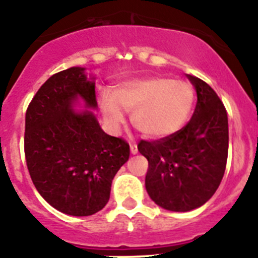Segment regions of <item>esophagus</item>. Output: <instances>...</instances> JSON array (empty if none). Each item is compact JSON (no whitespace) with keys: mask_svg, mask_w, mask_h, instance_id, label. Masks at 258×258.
Wrapping results in <instances>:
<instances>
[{"mask_svg":"<svg viewBox=\"0 0 258 258\" xmlns=\"http://www.w3.org/2000/svg\"><path fill=\"white\" fill-rule=\"evenodd\" d=\"M130 151H131L133 155H136V153H138V146H136V143H131V144H130Z\"/></svg>","mask_w":258,"mask_h":258,"instance_id":"34e87169","label":"esophagus"}]
</instances>
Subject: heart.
<instances>
[{"mask_svg": "<svg viewBox=\"0 0 258 258\" xmlns=\"http://www.w3.org/2000/svg\"><path fill=\"white\" fill-rule=\"evenodd\" d=\"M192 88L185 81L165 77L135 80L102 98V110L111 125L131 112V124L149 139L168 138L181 128L192 106Z\"/></svg>", "mask_w": 258, "mask_h": 258, "instance_id": "obj_1", "label": "heart"}]
</instances>
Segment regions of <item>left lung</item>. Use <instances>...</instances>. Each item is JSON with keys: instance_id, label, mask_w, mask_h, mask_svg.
I'll use <instances>...</instances> for the list:
<instances>
[{"instance_id": "1", "label": "left lung", "mask_w": 258, "mask_h": 258, "mask_svg": "<svg viewBox=\"0 0 258 258\" xmlns=\"http://www.w3.org/2000/svg\"><path fill=\"white\" fill-rule=\"evenodd\" d=\"M197 90V105L187 124L168 138L140 140L148 160L146 189L156 205L169 211H191L219 187L228 156V118L214 89L187 75Z\"/></svg>"}]
</instances>
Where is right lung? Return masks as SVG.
Wrapping results in <instances>:
<instances>
[{"instance_id": "1", "label": "right lung", "mask_w": 258, "mask_h": 258, "mask_svg": "<svg viewBox=\"0 0 258 258\" xmlns=\"http://www.w3.org/2000/svg\"><path fill=\"white\" fill-rule=\"evenodd\" d=\"M80 67L51 76L26 111L25 156L39 194L73 216L98 213L109 202L112 178L130 157V146L99 127L92 111L77 112L82 98L96 109V85Z\"/></svg>"}]
</instances>
